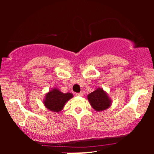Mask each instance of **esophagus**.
Here are the masks:
<instances>
[{"instance_id":"1","label":"esophagus","mask_w":154,"mask_h":154,"mask_svg":"<svg viewBox=\"0 0 154 154\" xmlns=\"http://www.w3.org/2000/svg\"><path fill=\"white\" fill-rule=\"evenodd\" d=\"M76 95H78V96H82V95H83V93H82V92H80V93H76Z\"/></svg>"}]
</instances>
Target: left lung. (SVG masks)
Instances as JSON below:
<instances>
[{
	"label": "left lung",
	"instance_id": "1",
	"mask_svg": "<svg viewBox=\"0 0 154 154\" xmlns=\"http://www.w3.org/2000/svg\"><path fill=\"white\" fill-rule=\"evenodd\" d=\"M88 100L93 109L97 111H102L111 106V99L103 88H97L88 95Z\"/></svg>",
	"mask_w": 154,
	"mask_h": 154
}]
</instances>
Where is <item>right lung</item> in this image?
Returning a JSON list of instances; mask_svg holds the SVG:
<instances>
[{
  "label": "right lung",
  "instance_id": "add662e5",
  "mask_svg": "<svg viewBox=\"0 0 154 154\" xmlns=\"http://www.w3.org/2000/svg\"><path fill=\"white\" fill-rule=\"evenodd\" d=\"M72 97L73 95L71 93H63L57 88H53L46 93L43 103L48 110L53 112H60Z\"/></svg>",
  "mask_w": 154,
  "mask_h": 154
}]
</instances>
